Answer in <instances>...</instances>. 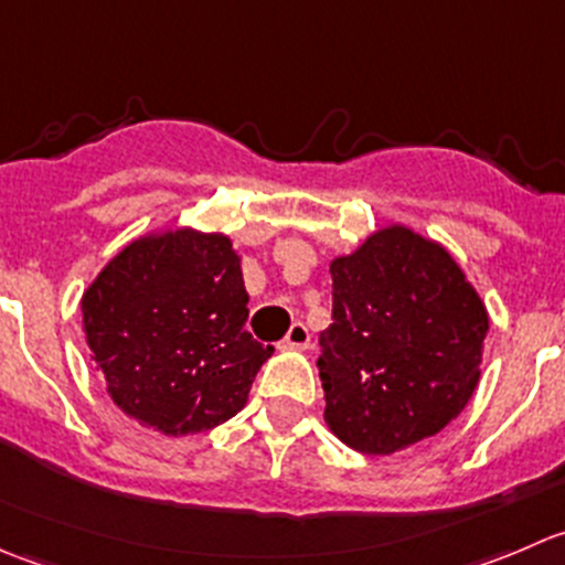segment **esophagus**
Returning a JSON list of instances; mask_svg holds the SVG:
<instances>
[{
    "label": "esophagus",
    "mask_w": 565,
    "mask_h": 565,
    "mask_svg": "<svg viewBox=\"0 0 565 565\" xmlns=\"http://www.w3.org/2000/svg\"><path fill=\"white\" fill-rule=\"evenodd\" d=\"M309 341H311L309 328H306L303 322H292V328L287 330V335H284L278 347H281V350H306Z\"/></svg>",
    "instance_id": "esophagus-1"
}]
</instances>
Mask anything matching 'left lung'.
I'll use <instances>...</instances> for the list:
<instances>
[{
    "label": "left lung",
    "mask_w": 565,
    "mask_h": 565,
    "mask_svg": "<svg viewBox=\"0 0 565 565\" xmlns=\"http://www.w3.org/2000/svg\"><path fill=\"white\" fill-rule=\"evenodd\" d=\"M333 322L319 333L330 431L361 454L446 429L481 374L489 317L446 248L404 226L330 265Z\"/></svg>",
    "instance_id": "8db88e82"
}]
</instances>
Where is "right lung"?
Instances as JSON below:
<instances>
[{
  "instance_id": "right-lung-1",
  "label": "right lung",
  "mask_w": 565,
  "mask_h": 565,
  "mask_svg": "<svg viewBox=\"0 0 565 565\" xmlns=\"http://www.w3.org/2000/svg\"><path fill=\"white\" fill-rule=\"evenodd\" d=\"M82 315L114 404L172 437L241 413L273 352L246 330L241 256L224 235L134 241L84 292Z\"/></svg>"
}]
</instances>
